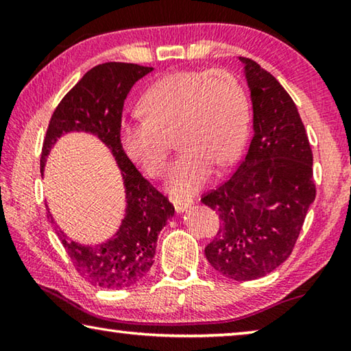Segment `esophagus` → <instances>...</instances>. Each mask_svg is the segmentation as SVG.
<instances>
[{
    "instance_id": "esophagus-1",
    "label": "esophagus",
    "mask_w": 351,
    "mask_h": 351,
    "mask_svg": "<svg viewBox=\"0 0 351 351\" xmlns=\"http://www.w3.org/2000/svg\"><path fill=\"white\" fill-rule=\"evenodd\" d=\"M173 206H175L176 213H182V212H186L187 209L192 207V201L187 199V198H175Z\"/></svg>"
}]
</instances>
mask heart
<instances>
[{"instance_id": "heart-1", "label": "heart", "mask_w": 351, "mask_h": 351, "mask_svg": "<svg viewBox=\"0 0 351 351\" xmlns=\"http://www.w3.org/2000/svg\"><path fill=\"white\" fill-rule=\"evenodd\" d=\"M145 116L123 121L119 139L127 156L153 178L169 164V138L176 134L180 156L167 189L189 197L209 181L215 164L240 156L249 125L246 94L226 71H178L154 82L141 99Z\"/></svg>"}]
</instances>
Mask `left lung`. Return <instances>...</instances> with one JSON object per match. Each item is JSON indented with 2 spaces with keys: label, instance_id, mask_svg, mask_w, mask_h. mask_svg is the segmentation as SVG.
<instances>
[{
  "label": "left lung",
  "instance_id": "left-lung-1",
  "mask_svg": "<svg viewBox=\"0 0 351 351\" xmlns=\"http://www.w3.org/2000/svg\"><path fill=\"white\" fill-rule=\"evenodd\" d=\"M251 93L252 141L230 180L204 195L221 226L204 254L232 280H255L287 260L316 198L313 153L297 106L251 58L239 57Z\"/></svg>",
  "mask_w": 351,
  "mask_h": 351
}]
</instances>
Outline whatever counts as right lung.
<instances>
[{
    "mask_svg": "<svg viewBox=\"0 0 351 351\" xmlns=\"http://www.w3.org/2000/svg\"><path fill=\"white\" fill-rule=\"evenodd\" d=\"M153 68L134 63L97 64L82 77L51 117L41 152V173L52 147L69 133L97 138L114 158L125 192V212L114 235L97 245H82L58 229L56 234L73 260L77 272L94 287L121 289L144 277L153 265L158 235L175 215L173 204L158 192L123 152L119 139L122 110L128 93Z\"/></svg>",
    "mask_w": 351,
    "mask_h": 351,
    "instance_id": "1",
    "label": "right lung"
}]
</instances>
